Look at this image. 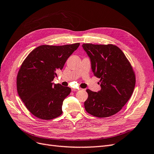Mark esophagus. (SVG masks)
<instances>
[{
  "mask_svg": "<svg viewBox=\"0 0 154 154\" xmlns=\"http://www.w3.org/2000/svg\"><path fill=\"white\" fill-rule=\"evenodd\" d=\"M79 90H80V88H72V91H79Z\"/></svg>",
  "mask_w": 154,
  "mask_h": 154,
  "instance_id": "esophagus-1",
  "label": "esophagus"
}]
</instances>
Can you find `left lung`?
<instances>
[{"label":"left lung","instance_id":"obj_1","mask_svg":"<svg viewBox=\"0 0 154 154\" xmlns=\"http://www.w3.org/2000/svg\"><path fill=\"white\" fill-rule=\"evenodd\" d=\"M89 57L94 75L100 78L101 90L87 89L86 111L97 118L113 116L122 110L131 97L136 84V75L123 51L112 44H83Z\"/></svg>","mask_w":154,"mask_h":154}]
</instances>
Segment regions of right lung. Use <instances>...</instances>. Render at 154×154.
I'll list each match as a JSON object with an SVG mask.
<instances>
[{"label": "right lung", "mask_w": 154, "mask_h": 154, "mask_svg": "<svg viewBox=\"0 0 154 154\" xmlns=\"http://www.w3.org/2000/svg\"><path fill=\"white\" fill-rule=\"evenodd\" d=\"M80 45H42L32 50L22 63L17 77L20 99L35 117L49 120L62 114L64 99L71 89L53 85L56 71L62 70L67 58Z\"/></svg>", "instance_id": "1"}]
</instances>
